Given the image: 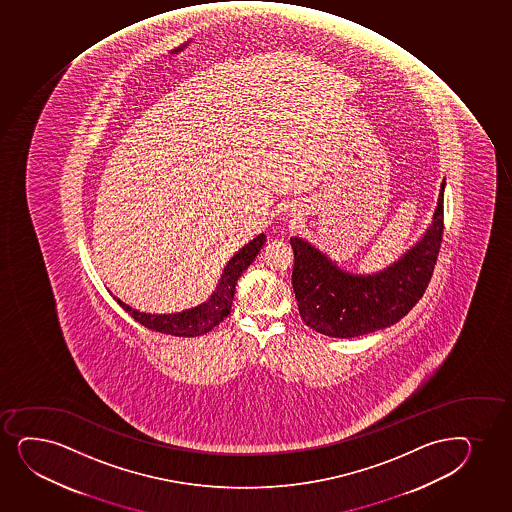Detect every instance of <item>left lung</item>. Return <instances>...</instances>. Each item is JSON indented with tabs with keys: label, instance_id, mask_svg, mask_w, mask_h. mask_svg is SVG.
Returning a JSON list of instances; mask_svg holds the SVG:
<instances>
[{
	"label": "left lung",
	"instance_id": "8db88e82",
	"mask_svg": "<svg viewBox=\"0 0 512 512\" xmlns=\"http://www.w3.org/2000/svg\"><path fill=\"white\" fill-rule=\"evenodd\" d=\"M444 186L429 229L398 261L372 275L341 270L309 242L292 237L300 318L321 335L355 338L389 328L412 311L434 273L444 232Z\"/></svg>",
	"mask_w": 512,
	"mask_h": 512
}]
</instances>
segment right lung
Instances as JSON below:
<instances>
[{
    "label": "right lung",
    "instance_id": "add662e5",
    "mask_svg": "<svg viewBox=\"0 0 512 512\" xmlns=\"http://www.w3.org/2000/svg\"><path fill=\"white\" fill-rule=\"evenodd\" d=\"M265 242L266 235L259 234L256 239L247 242L246 246L239 249L225 266L215 292L200 306L191 307L183 312H174V314H147L124 304L118 297L114 299L118 300L119 306L123 307L131 318L152 331L172 336H188V338L205 335L229 316L237 280L241 277L242 271H246L247 266L256 259Z\"/></svg>",
    "mask_w": 512,
    "mask_h": 512
}]
</instances>
